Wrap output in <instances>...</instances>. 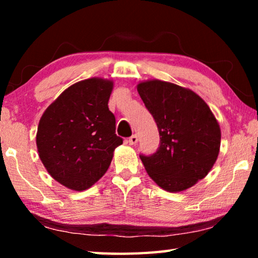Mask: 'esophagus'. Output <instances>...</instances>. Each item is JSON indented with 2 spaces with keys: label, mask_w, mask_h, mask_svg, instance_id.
Instances as JSON below:
<instances>
[{
  "label": "esophagus",
  "mask_w": 258,
  "mask_h": 258,
  "mask_svg": "<svg viewBox=\"0 0 258 258\" xmlns=\"http://www.w3.org/2000/svg\"><path fill=\"white\" fill-rule=\"evenodd\" d=\"M138 142H139V138H138L137 134L132 135V137H131V138L128 139V143H130L131 146H135Z\"/></svg>",
  "instance_id": "34e87169"
}]
</instances>
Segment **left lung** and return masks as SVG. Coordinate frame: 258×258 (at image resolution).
<instances>
[{
	"label": "left lung",
	"instance_id": "left-lung-1",
	"mask_svg": "<svg viewBox=\"0 0 258 258\" xmlns=\"http://www.w3.org/2000/svg\"><path fill=\"white\" fill-rule=\"evenodd\" d=\"M138 92L159 131V148L140 156L161 189L180 192L211 172L221 147V128L208 104L194 91L169 82L139 83Z\"/></svg>",
	"mask_w": 258,
	"mask_h": 258
}]
</instances>
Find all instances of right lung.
I'll use <instances>...</instances> for the list:
<instances>
[{"mask_svg":"<svg viewBox=\"0 0 258 258\" xmlns=\"http://www.w3.org/2000/svg\"><path fill=\"white\" fill-rule=\"evenodd\" d=\"M113 82L93 77L69 86L38 123L36 146L47 173L60 184L83 191L101 178L123 143L108 101Z\"/></svg>","mask_w":258,"mask_h":258,"instance_id":"obj_1","label":"right lung"}]
</instances>
